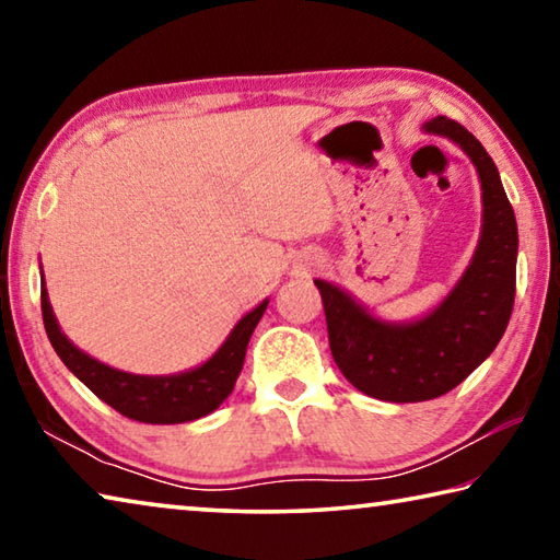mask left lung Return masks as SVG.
Here are the masks:
<instances>
[{"mask_svg": "<svg viewBox=\"0 0 560 560\" xmlns=\"http://www.w3.org/2000/svg\"><path fill=\"white\" fill-rule=\"evenodd\" d=\"M428 132L452 138L477 165L485 226L462 281L430 316L415 324H383L334 283L316 281L328 343L346 381L387 402H422L450 393L477 371L504 336L516 296V217L485 145L447 116Z\"/></svg>", "mask_w": 560, "mask_h": 560, "instance_id": "obj_1", "label": "left lung"}]
</instances>
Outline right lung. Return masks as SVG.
I'll use <instances>...</instances> for the list:
<instances>
[{
	"instance_id": "obj_1",
	"label": "right lung",
	"mask_w": 560,
	"mask_h": 560,
	"mask_svg": "<svg viewBox=\"0 0 560 560\" xmlns=\"http://www.w3.org/2000/svg\"><path fill=\"white\" fill-rule=\"evenodd\" d=\"M267 303H259L252 314H246L234 326L224 346L207 360L205 365L195 368L189 373L150 377V375H130L116 371L81 353L69 338L61 334L59 324L51 314V303L42 289V316L44 328L49 336L56 355L63 360V365L89 387V390L110 405L128 420L148 422V424H179L197 420V417L210 415L217 410L230 393L234 390L236 377L242 373L246 346L257 328L259 318L267 311Z\"/></svg>"
}]
</instances>
